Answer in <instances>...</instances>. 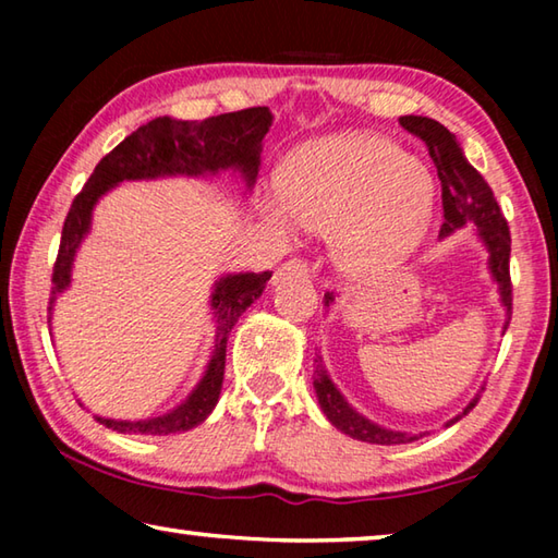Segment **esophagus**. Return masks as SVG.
Here are the masks:
<instances>
[{
    "mask_svg": "<svg viewBox=\"0 0 558 558\" xmlns=\"http://www.w3.org/2000/svg\"><path fill=\"white\" fill-rule=\"evenodd\" d=\"M288 272H300V276H305V272H310V263L305 258H290L282 263V266L276 270V280L288 276Z\"/></svg>",
    "mask_w": 558,
    "mask_h": 558,
    "instance_id": "obj_1",
    "label": "esophagus"
}]
</instances>
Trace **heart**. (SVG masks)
I'll use <instances>...</instances> for the list:
<instances>
[{
  "mask_svg": "<svg viewBox=\"0 0 558 558\" xmlns=\"http://www.w3.org/2000/svg\"><path fill=\"white\" fill-rule=\"evenodd\" d=\"M280 199L270 219L288 231L335 233L339 266L359 278L381 276L421 243L436 211V182L391 140L323 137L280 167Z\"/></svg>",
  "mask_w": 558,
  "mask_h": 558,
  "instance_id": "b5f03b06",
  "label": "heart"
}]
</instances>
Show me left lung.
<instances>
[{
    "label": "left lung",
    "instance_id": "1",
    "mask_svg": "<svg viewBox=\"0 0 558 558\" xmlns=\"http://www.w3.org/2000/svg\"><path fill=\"white\" fill-rule=\"evenodd\" d=\"M401 128L409 130L411 135L423 140L428 147V155L433 165L438 169L440 179V199H442V229L440 235H448L450 231L460 229L465 223H475L480 235L489 251V268H493V276L499 282V292H502V302L507 313L512 315V278H509V253H512V235H509L507 219L502 216V209L495 199L493 189L485 182V177L472 167L462 149L458 145L456 135L448 128H442L438 120L421 118V116H403L399 118ZM335 300L332 292H327L325 302ZM319 362V356L315 359ZM315 391L317 401L323 405V411L332 426H337L347 436L364 442H376V446H399V442H411L415 436H403V433L384 430L374 426L372 421H366L364 415H359L352 405H349L342 393L335 389V384L329 381L325 374L323 364H317V376H315ZM480 399H472L462 415H468L475 409ZM452 418L450 423L460 421Z\"/></svg>",
    "mask_w": 558,
    "mask_h": 558
}]
</instances>
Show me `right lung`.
I'll return each mask as SVG.
<instances>
[{
  "mask_svg": "<svg viewBox=\"0 0 558 558\" xmlns=\"http://www.w3.org/2000/svg\"><path fill=\"white\" fill-rule=\"evenodd\" d=\"M272 125L268 108H245L223 116L206 118L202 122L155 118L147 125L137 128L122 143L100 159L93 169L86 186L75 196L65 214L59 256L53 263L51 300L69 288L73 256L83 235L90 229V211L100 194L116 186L122 179H153L165 174H204L219 169H241L248 186L256 182L260 165V143ZM272 272H239L216 282L211 307L216 315V349L204 379L192 396L172 413L149 421H110L96 415V421L118 433H137V436H169V433L189 430L202 423L219 401L223 369H226V342L229 332L253 300L260 298L263 288Z\"/></svg>",
  "mask_w": 558,
  "mask_h": 558,
  "instance_id": "1",
  "label": "right lung"
}]
</instances>
